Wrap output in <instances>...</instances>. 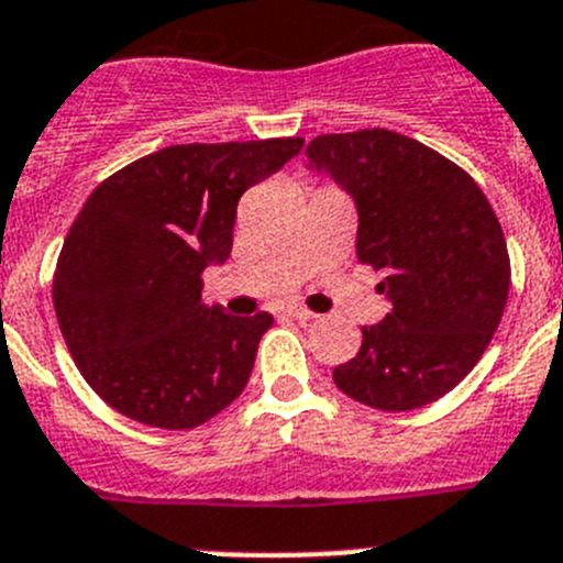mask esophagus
I'll list each match as a JSON object with an SVG mask.
<instances>
[{
    "instance_id": "1",
    "label": "esophagus",
    "mask_w": 563,
    "mask_h": 563,
    "mask_svg": "<svg viewBox=\"0 0 563 563\" xmlns=\"http://www.w3.org/2000/svg\"><path fill=\"white\" fill-rule=\"evenodd\" d=\"M288 317H295V320H300V322H309V320H314V311H309V309H302V306H288Z\"/></svg>"
}]
</instances>
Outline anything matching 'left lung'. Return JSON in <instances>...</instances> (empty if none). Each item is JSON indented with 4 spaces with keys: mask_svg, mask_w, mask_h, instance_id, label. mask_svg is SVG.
<instances>
[{
    "mask_svg": "<svg viewBox=\"0 0 563 563\" xmlns=\"http://www.w3.org/2000/svg\"><path fill=\"white\" fill-rule=\"evenodd\" d=\"M309 169L354 198L356 257L390 300L334 383L356 402L413 410L456 388L496 334L510 291L501 223L462 166L390 133L317 135Z\"/></svg>",
    "mask_w": 563,
    "mask_h": 563,
    "instance_id": "8db88e82",
    "label": "left lung"
}]
</instances>
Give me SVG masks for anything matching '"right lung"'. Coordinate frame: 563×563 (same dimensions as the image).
<instances>
[{"instance_id":"add662e5","label":"right lung","mask_w":563,"mask_h":563,"mask_svg":"<svg viewBox=\"0 0 563 563\" xmlns=\"http://www.w3.org/2000/svg\"><path fill=\"white\" fill-rule=\"evenodd\" d=\"M302 139L178 144L99 184L58 254L53 306L73 363L110 408L150 428H198L241 397L272 314L200 300L227 263L238 200Z\"/></svg>"}]
</instances>
